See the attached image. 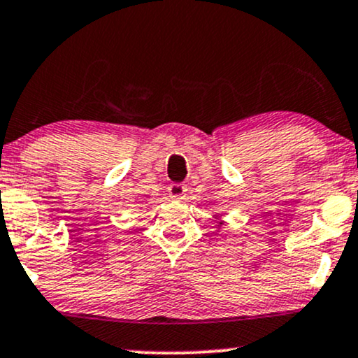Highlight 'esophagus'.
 I'll use <instances>...</instances> for the list:
<instances>
[{
	"mask_svg": "<svg viewBox=\"0 0 358 358\" xmlns=\"http://www.w3.org/2000/svg\"><path fill=\"white\" fill-rule=\"evenodd\" d=\"M168 195L173 200H183L185 195H187V185L183 183H171L168 187Z\"/></svg>",
	"mask_w": 358,
	"mask_h": 358,
	"instance_id": "obj_1",
	"label": "esophagus"
}]
</instances>
